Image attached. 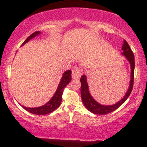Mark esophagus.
Returning <instances> with one entry per match:
<instances>
[{"label":"esophagus","instance_id":"34e87169","mask_svg":"<svg viewBox=\"0 0 147 147\" xmlns=\"http://www.w3.org/2000/svg\"><path fill=\"white\" fill-rule=\"evenodd\" d=\"M81 75V70L79 67H74L72 72V78L73 80L79 79Z\"/></svg>","mask_w":147,"mask_h":147}]
</instances>
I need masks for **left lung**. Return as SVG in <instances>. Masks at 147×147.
Here are the masks:
<instances>
[{
    "mask_svg": "<svg viewBox=\"0 0 147 147\" xmlns=\"http://www.w3.org/2000/svg\"><path fill=\"white\" fill-rule=\"evenodd\" d=\"M122 53L121 55L126 57L128 62L130 64V69H131V75H130V81L129 84V88L126 92L125 95L117 102H116L114 105H101L99 102H97L93 98L92 96L91 95L89 90L88 83L87 80V76L86 75H82L80 78L81 82V98L82 101L84 104V107L88 109L90 112L92 113L96 114V115H107L108 113L113 112L115 109H117L119 107L121 106L127 98L130 95L131 92V90L133 88V84H134V53L131 51L129 45L127 43V41L124 40V43H123L122 47H121Z\"/></svg>",
    "mask_w": 147,
    "mask_h": 147,
    "instance_id": "1",
    "label": "left lung"
}]
</instances>
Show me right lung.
<instances>
[{
    "label": "right lung",
    "instance_id": "right-lung-1",
    "mask_svg": "<svg viewBox=\"0 0 147 147\" xmlns=\"http://www.w3.org/2000/svg\"><path fill=\"white\" fill-rule=\"evenodd\" d=\"M40 31H36V32H33L32 35H30L27 39L24 41V42L22 44V46L24 45L25 44L27 43L28 42H29V41L30 40H32V38H34L35 37L38 36V35H40ZM71 74H72V71H71L70 69L66 70L64 73H63L61 80H60V82L58 84V87H57L54 95H53V97H52V98L44 105L40 107H38L32 108L27 107H25L22 105L21 106L23 107L26 110H27L28 112H30V113L32 114H34V115H47V114L50 113V112L55 110V109L60 106V104H61L62 95H63L64 88L69 84V82L71 81V80H72Z\"/></svg>",
    "mask_w": 147,
    "mask_h": 147
}]
</instances>
